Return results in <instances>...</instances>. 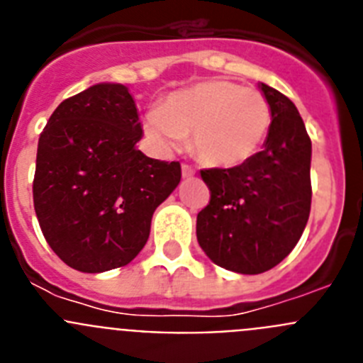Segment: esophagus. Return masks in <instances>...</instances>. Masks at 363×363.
Segmentation results:
<instances>
[{"instance_id": "esophagus-1", "label": "esophagus", "mask_w": 363, "mask_h": 363, "mask_svg": "<svg viewBox=\"0 0 363 363\" xmlns=\"http://www.w3.org/2000/svg\"><path fill=\"white\" fill-rule=\"evenodd\" d=\"M182 174H184V178H191V176L196 174V169L187 165V163H184V165H182Z\"/></svg>"}]
</instances>
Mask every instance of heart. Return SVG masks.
<instances>
[{
    "label": "heart",
    "mask_w": 363,
    "mask_h": 363,
    "mask_svg": "<svg viewBox=\"0 0 363 363\" xmlns=\"http://www.w3.org/2000/svg\"><path fill=\"white\" fill-rule=\"evenodd\" d=\"M271 105L262 92L227 79H209L172 92L143 120L160 152H172L192 134V150L211 167H238L264 145Z\"/></svg>",
    "instance_id": "obj_1"
}]
</instances>
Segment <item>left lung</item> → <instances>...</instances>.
<instances>
[{
    "label": "left lung",
    "mask_w": 363,
    "mask_h": 363,
    "mask_svg": "<svg viewBox=\"0 0 363 363\" xmlns=\"http://www.w3.org/2000/svg\"><path fill=\"white\" fill-rule=\"evenodd\" d=\"M272 121L264 149L230 169H205L209 205L198 213L196 236L214 264L259 274L294 249L311 213V138L298 108L259 83Z\"/></svg>",
    "instance_id": "1"
}]
</instances>
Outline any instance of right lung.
Masks as SVG:
<instances>
[{
	"instance_id": "1",
	"label": "right lung",
	"mask_w": 363,
	"mask_h": 363,
	"mask_svg": "<svg viewBox=\"0 0 363 363\" xmlns=\"http://www.w3.org/2000/svg\"><path fill=\"white\" fill-rule=\"evenodd\" d=\"M143 130L129 89L98 83L57 105L40 134L34 211L69 267L104 272L130 264L150 220L178 187V162L136 149Z\"/></svg>"
}]
</instances>
